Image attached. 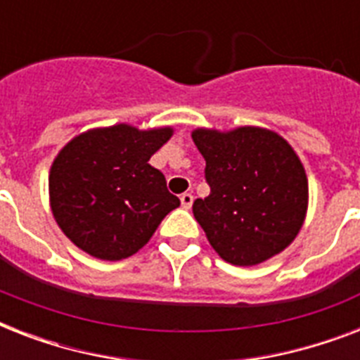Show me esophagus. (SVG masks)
Returning <instances> with one entry per match:
<instances>
[{
  "mask_svg": "<svg viewBox=\"0 0 360 360\" xmlns=\"http://www.w3.org/2000/svg\"><path fill=\"white\" fill-rule=\"evenodd\" d=\"M192 202H194V196L185 192V194H181V207L183 209H191L192 207Z\"/></svg>",
  "mask_w": 360,
  "mask_h": 360,
  "instance_id": "34e87169",
  "label": "esophagus"
}]
</instances>
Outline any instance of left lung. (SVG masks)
Listing matches in <instances>:
<instances>
[{
	"instance_id": "obj_1",
	"label": "left lung",
	"mask_w": 360,
	"mask_h": 360,
	"mask_svg": "<svg viewBox=\"0 0 360 360\" xmlns=\"http://www.w3.org/2000/svg\"><path fill=\"white\" fill-rule=\"evenodd\" d=\"M192 140L205 158L211 192L192 213L224 262L252 267L288 248L308 209L301 158L274 130L196 129Z\"/></svg>"
}]
</instances>
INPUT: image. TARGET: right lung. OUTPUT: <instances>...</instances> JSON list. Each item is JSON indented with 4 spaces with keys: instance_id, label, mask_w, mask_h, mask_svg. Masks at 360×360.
<instances>
[{
    "instance_id": "obj_1",
    "label": "right lung",
    "mask_w": 360,
    "mask_h": 360,
    "mask_svg": "<svg viewBox=\"0 0 360 360\" xmlns=\"http://www.w3.org/2000/svg\"><path fill=\"white\" fill-rule=\"evenodd\" d=\"M172 136V127L120 123L86 130L58 153L48 175L50 207L80 250L106 262L124 259L179 207L162 172L149 164Z\"/></svg>"
}]
</instances>
